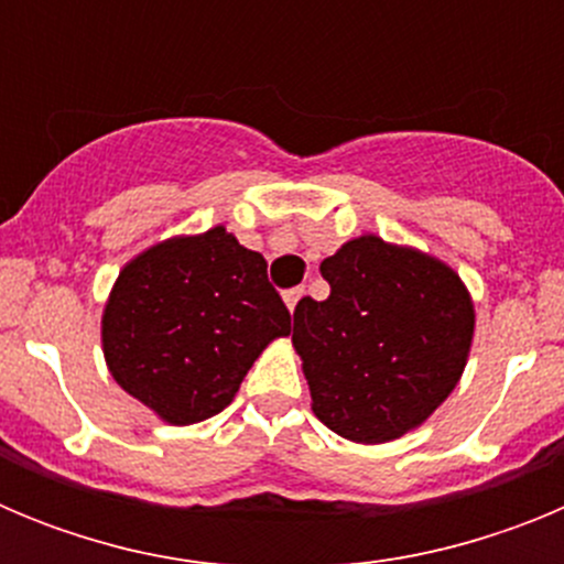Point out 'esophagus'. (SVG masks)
I'll use <instances>...</instances> for the list:
<instances>
[{
    "label": "esophagus",
    "instance_id": "34e87169",
    "mask_svg": "<svg viewBox=\"0 0 564 564\" xmlns=\"http://www.w3.org/2000/svg\"><path fill=\"white\" fill-rule=\"evenodd\" d=\"M305 296V288H291V291H285V305H288V311H296V305H299V299Z\"/></svg>",
    "mask_w": 564,
    "mask_h": 564
}]
</instances>
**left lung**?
Returning a JSON list of instances; mask_svg holds the SVG:
<instances>
[{
	"label": "left lung",
	"mask_w": 564,
	"mask_h": 564,
	"mask_svg": "<svg viewBox=\"0 0 564 564\" xmlns=\"http://www.w3.org/2000/svg\"><path fill=\"white\" fill-rule=\"evenodd\" d=\"M322 276L330 296L293 311L313 412L347 441H395L460 381L475 336L466 285L441 259L372 234L344 242Z\"/></svg>",
	"instance_id": "8db88e82"
}]
</instances>
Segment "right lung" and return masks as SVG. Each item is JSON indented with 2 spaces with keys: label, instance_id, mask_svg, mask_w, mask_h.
I'll list each match as a JSON object with an SVG mask.
<instances>
[{
  "label": "right lung",
  "instance_id": "1",
  "mask_svg": "<svg viewBox=\"0 0 564 564\" xmlns=\"http://www.w3.org/2000/svg\"><path fill=\"white\" fill-rule=\"evenodd\" d=\"M288 333L265 257L223 226L134 257L101 318L115 381L174 426L226 410L259 352Z\"/></svg>",
  "mask_w": 564,
  "mask_h": 564
}]
</instances>
